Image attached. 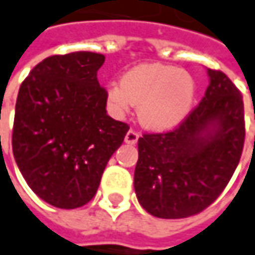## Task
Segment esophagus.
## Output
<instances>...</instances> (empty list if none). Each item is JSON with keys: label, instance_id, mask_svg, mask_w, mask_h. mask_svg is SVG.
Returning <instances> with one entry per match:
<instances>
[{"label": "esophagus", "instance_id": "34e87169", "mask_svg": "<svg viewBox=\"0 0 255 255\" xmlns=\"http://www.w3.org/2000/svg\"><path fill=\"white\" fill-rule=\"evenodd\" d=\"M138 137H140V134L135 129H128V132L126 134V143H128V144H135L137 140H138Z\"/></svg>", "mask_w": 255, "mask_h": 255}]
</instances>
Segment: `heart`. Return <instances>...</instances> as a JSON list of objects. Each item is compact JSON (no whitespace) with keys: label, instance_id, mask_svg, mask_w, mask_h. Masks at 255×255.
I'll return each instance as SVG.
<instances>
[{"label":"heart","instance_id":"b5f03b06","mask_svg":"<svg viewBox=\"0 0 255 255\" xmlns=\"http://www.w3.org/2000/svg\"><path fill=\"white\" fill-rule=\"evenodd\" d=\"M195 100V81L183 69L159 63L137 65L124 74L121 84L108 87V103L117 115L138 106L141 126L162 131L177 127Z\"/></svg>","mask_w":255,"mask_h":255}]
</instances>
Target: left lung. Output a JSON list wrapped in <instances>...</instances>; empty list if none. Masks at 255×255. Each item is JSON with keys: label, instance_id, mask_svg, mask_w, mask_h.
<instances>
[{"label": "left lung", "instance_id": "obj_1", "mask_svg": "<svg viewBox=\"0 0 255 255\" xmlns=\"http://www.w3.org/2000/svg\"><path fill=\"white\" fill-rule=\"evenodd\" d=\"M201 103L171 131L138 138L134 189L159 219H184L210 207L233 176L245 141L242 94L222 71L208 69Z\"/></svg>", "mask_w": 255, "mask_h": 255}]
</instances>
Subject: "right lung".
I'll list each match as a JSON object with an SVG mask.
<instances>
[{
	"instance_id": "add662e5",
	"label": "right lung",
	"mask_w": 255,
	"mask_h": 255,
	"mask_svg": "<svg viewBox=\"0 0 255 255\" xmlns=\"http://www.w3.org/2000/svg\"><path fill=\"white\" fill-rule=\"evenodd\" d=\"M103 63L91 51L50 56L20 85L13 155L29 187L53 207L74 210L93 199L129 129L106 114L108 91L97 81Z\"/></svg>"
}]
</instances>
